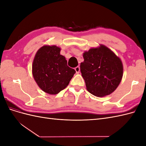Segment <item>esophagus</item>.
Instances as JSON below:
<instances>
[{
    "label": "esophagus",
    "mask_w": 146,
    "mask_h": 146,
    "mask_svg": "<svg viewBox=\"0 0 146 146\" xmlns=\"http://www.w3.org/2000/svg\"><path fill=\"white\" fill-rule=\"evenodd\" d=\"M75 70H76V73H77V74H78L79 72H80V67H79V66H77V67H76V68H75Z\"/></svg>",
    "instance_id": "1"
}]
</instances>
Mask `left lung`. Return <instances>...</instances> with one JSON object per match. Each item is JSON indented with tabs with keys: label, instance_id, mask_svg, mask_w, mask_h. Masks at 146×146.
I'll return each instance as SVG.
<instances>
[{
	"label": "left lung",
	"instance_id": "left-lung-1",
	"mask_svg": "<svg viewBox=\"0 0 146 146\" xmlns=\"http://www.w3.org/2000/svg\"><path fill=\"white\" fill-rule=\"evenodd\" d=\"M80 71L86 90L97 97L110 95L116 90L123 76L121 60L103 44L92 47L83 54Z\"/></svg>",
	"mask_w": 146,
	"mask_h": 146
}]
</instances>
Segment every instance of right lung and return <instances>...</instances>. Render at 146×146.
Listing matches in <instances>:
<instances>
[{
	"label": "right lung",
	"mask_w": 146,
	"mask_h": 146,
	"mask_svg": "<svg viewBox=\"0 0 146 146\" xmlns=\"http://www.w3.org/2000/svg\"><path fill=\"white\" fill-rule=\"evenodd\" d=\"M61 48L44 45L35 54L32 74L38 86L49 94H57L67 87L76 70L69 68L67 60L60 55Z\"/></svg>",
	"instance_id": "right-lung-1"
}]
</instances>
